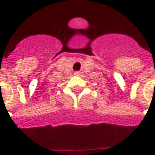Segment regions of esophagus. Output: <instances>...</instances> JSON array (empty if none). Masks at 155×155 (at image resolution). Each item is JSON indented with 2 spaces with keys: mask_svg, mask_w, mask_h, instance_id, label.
<instances>
[{
  "mask_svg": "<svg viewBox=\"0 0 155 155\" xmlns=\"http://www.w3.org/2000/svg\"><path fill=\"white\" fill-rule=\"evenodd\" d=\"M74 75H76V76H79V75H80V71H75V72L74 73Z\"/></svg>",
  "mask_w": 155,
  "mask_h": 155,
  "instance_id": "1",
  "label": "esophagus"
}]
</instances>
